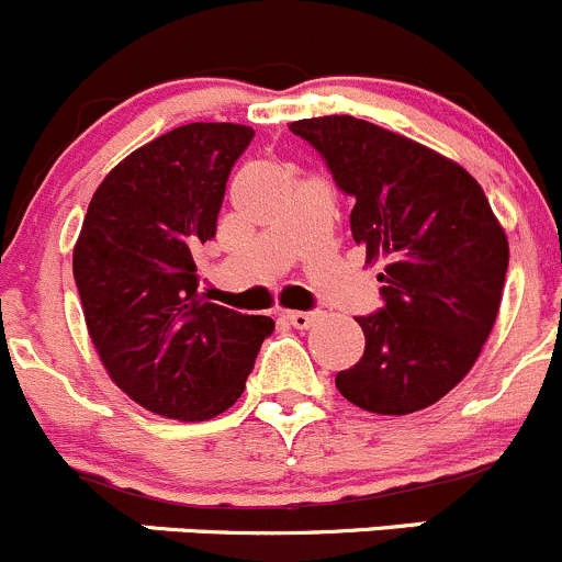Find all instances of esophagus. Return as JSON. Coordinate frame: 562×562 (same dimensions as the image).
I'll return each instance as SVG.
<instances>
[{
	"label": "esophagus",
	"mask_w": 562,
	"mask_h": 562,
	"mask_svg": "<svg viewBox=\"0 0 562 562\" xmlns=\"http://www.w3.org/2000/svg\"><path fill=\"white\" fill-rule=\"evenodd\" d=\"M283 319L292 327H297V330H308L314 322H319V311H286Z\"/></svg>",
	"instance_id": "34e87169"
}]
</instances>
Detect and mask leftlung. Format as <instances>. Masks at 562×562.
Here are the masks:
<instances>
[{"instance_id":"obj_1","label":"left lung","mask_w":562,"mask_h":562,"mask_svg":"<svg viewBox=\"0 0 562 562\" xmlns=\"http://www.w3.org/2000/svg\"><path fill=\"white\" fill-rule=\"evenodd\" d=\"M289 131L355 199L366 265L385 259V308L358 316L363 358L338 371V393L376 415L431 407L475 366L503 300L508 237L486 193L457 160L374 122L333 114Z\"/></svg>"}]
</instances>
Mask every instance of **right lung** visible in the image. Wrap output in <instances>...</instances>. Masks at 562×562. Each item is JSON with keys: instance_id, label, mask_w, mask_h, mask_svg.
I'll list each match as a JSON object with an SVG mask.
<instances>
[{"instance_id": "right-lung-1", "label": "right lung", "mask_w": 562, "mask_h": 562, "mask_svg": "<svg viewBox=\"0 0 562 562\" xmlns=\"http://www.w3.org/2000/svg\"><path fill=\"white\" fill-rule=\"evenodd\" d=\"M251 138L248 125L191 122L133 149L103 177L76 240L94 352L122 393L164 418L226 413L276 327L207 303L193 262Z\"/></svg>"}]
</instances>
